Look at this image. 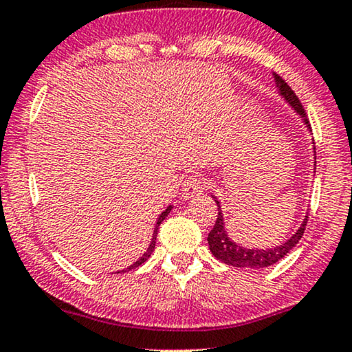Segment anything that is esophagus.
<instances>
[{"label":"esophagus","mask_w":352,"mask_h":352,"mask_svg":"<svg viewBox=\"0 0 352 352\" xmlns=\"http://www.w3.org/2000/svg\"><path fill=\"white\" fill-rule=\"evenodd\" d=\"M205 189V182L202 181V177L199 176H189L182 184V195L184 199H192L195 195L202 194Z\"/></svg>","instance_id":"esophagus-1"}]
</instances>
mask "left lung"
<instances>
[{"instance_id":"left-lung-1","label":"left lung","mask_w":352,"mask_h":352,"mask_svg":"<svg viewBox=\"0 0 352 352\" xmlns=\"http://www.w3.org/2000/svg\"><path fill=\"white\" fill-rule=\"evenodd\" d=\"M273 77H275L278 92L283 98L286 100L291 107L294 108V111L302 118L304 124L310 129L309 120H307V113L302 107V103L299 102L298 95H296L291 87L286 84L285 80L281 79L276 72H273ZM215 199V197H213ZM215 202L218 205V218L215 221V226L212 228V231L208 232V248L212 250V254L215 255L218 260H221L223 263L231 267H237V268H265L270 267L273 263L280 262V260L285 257L286 254H289L291 250L296 248V244L299 243L300 237L304 234L305 225H307V218H304L302 225L299 226V230L294 232L289 239L285 241V243L280 245H275L272 249H248L243 248V245L232 243V241L228 237V232L225 230V218H223V212L220 207V202L215 199Z\"/></svg>"}]
</instances>
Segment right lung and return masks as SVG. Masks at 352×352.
I'll list each match as a JSON object with an SVG mask.
<instances>
[{
	"label": "right lung",
	"mask_w": 352,
	"mask_h": 352,
	"mask_svg": "<svg viewBox=\"0 0 352 352\" xmlns=\"http://www.w3.org/2000/svg\"><path fill=\"white\" fill-rule=\"evenodd\" d=\"M171 208H173V205H170V207H166V210H165V212H163L162 213V215H160L158 217V220H157V225H155V230H153V236H152V243H150V245H148V249L147 250H145V254L142 255V257H140L139 260H137V262H134V263H132V265L131 267H127L126 268V270H121L122 273H124V272H129V270H132V268H135V267H140V265H142V263L145 262V260H147L148 257H150V255H152V252H153V249H155V243H157V232H158V226L160 225H162V221L163 220H165V218L168 217V213H170L171 212ZM118 273H120V272H118Z\"/></svg>",
	"instance_id": "right-lung-1"
}]
</instances>
